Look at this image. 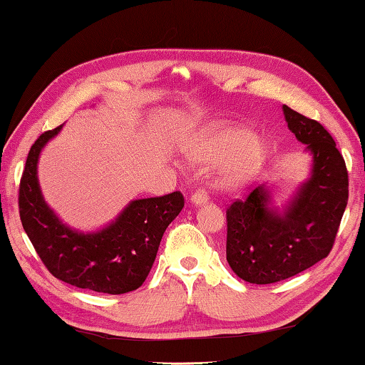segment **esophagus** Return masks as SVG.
<instances>
[{
  "instance_id": "esophagus-1",
  "label": "esophagus",
  "mask_w": 365,
  "mask_h": 365,
  "mask_svg": "<svg viewBox=\"0 0 365 365\" xmlns=\"http://www.w3.org/2000/svg\"><path fill=\"white\" fill-rule=\"evenodd\" d=\"M207 200H208V194H207V190L202 187L195 189L192 195H190V202H192L194 205H202V203H205Z\"/></svg>"
}]
</instances>
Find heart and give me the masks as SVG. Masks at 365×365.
<instances>
[{
	"label": "heart",
	"instance_id": "b5f03b06",
	"mask_svg": "<svg viewBox=\"0 0 365 365\" xmlns=\"http://www.w3.org/2000/svg\"><path fill=\"white\" fill-rule=\"evenodd\" d=\"M189 152L199 163L221 162L222 182L231 186L257 175L264 158L263 145L257 138L227 126H213L200 133L190 143Z\"/></svg>",
	"mask_w": 365,
	"mask_h": 365
}]
</instances>
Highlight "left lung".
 <instances>
[{
  "label": "left lung",
  "mask_w": 365,
  "mask_h": 365,
  "mask_svg": "<svg viewBox=\"0 0 365 365\" xmlns=\"http://www.w3.org/2000/svg\"><path fill=\"white\" fill-rule=\"evenodd\" d=\"M290 131L312 153L311 178L282 212L264 184L226 210V258L250 284H274L327 258L348 203V170L330 133L284 106Z\"/></svg>",
  "instance_id": "left-lung-1"
}]
</instances>
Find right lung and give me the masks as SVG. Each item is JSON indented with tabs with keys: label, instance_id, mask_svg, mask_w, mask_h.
Here are the masks:
<instances>
[{
	"label": "right lung",
	"instance_id": "1",
	"mask_svg": "<svg viewBox=\"0 0 365 365\" xmlns=\"http://www.w3.org/2000/svg\"><path fill=\"white\" fill-rule=\"evenodd\" d=\"M62 130L44 131L29 152L19 186L24 231L48 271L62 282L108 295L139 289L155 261L160 240L181 213L184 197L168 195L128 203L113 222L98 232H80L57 218L44 202L36 165L43 147Z\"/></svg>",
	"mask_w": 365,
	"mask_h": 365
}]
</instances>
